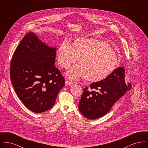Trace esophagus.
Segmentation results:
<instances>
[{
    "mask_svg": "<svg viewBox=\"0 0 148 148\" xmlns=\"http://www.w3.org/2000/svg\"><path fill=\"white\" fill-rule=\"evenodd\" d=\"M73 82H71V80H65V85H71L73 84Z\"/></svg>",
    "mask_w": 148,
    "mask_h": 148,
    "instance_id": "esophagus-1",
    "label": "esophagus"
}]
</instances>
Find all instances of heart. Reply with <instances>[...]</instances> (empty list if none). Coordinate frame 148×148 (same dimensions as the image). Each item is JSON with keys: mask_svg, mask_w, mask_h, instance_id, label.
Returning a JSON list of instances; mask_svg holds the SVG:
<instances>
[{"mask_svg": "<svg viewBox=\"0 0 148 148\" xmlns=\"http://www.w3.org/2000/svg\"><path fill=\"white\" fill-rule=\"evenodd\" d=\"M58 62L68 68L77 58L78 64L70 67L66 75L71 79L84 77L97 82L104 79L116 68L118 57L106 42L95 38H80L73 42L64 40L57 51Z\"/></svg>", "mask_w": 148, "mask_h": 148, "instance_id": "obj_1", "label": "heart"}]
</instances>
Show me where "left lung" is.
Returning a JSON list of instances; mask_svg holds the SVG:
<instances>
[{"mask_svg": "<svg viewBox=\"0 0 148 148\" xmlns=\"http://www.w3.org/2000/svg\"><path fill=\"white\" fill-rule=\"evenodd\" d=\"M125 71L123 67L115 69L105 79L84 88L79 103V110L85 118L96 119L108 113L114 104L130 89V83L125 82Z\"/></svg>", "mask_w": 148, "mask_h": 148, "instance_id": "1", "label": "left lung"}]
</instances>
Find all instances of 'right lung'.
I'll list each match as a JSON object with an SVG mask.
<instances>
[{
	"label": "right lung",
	"mask_w": 148,
	"mask_h": 148,
	"mask_svg": "<svg viewBox=\"0 0 148 148\" xmlns=\"http://www.w3.org/2000/svg\"><path fill=\"white\" fill-rule=\"evenodd\" d=\"M56 49L30 32L23 38L11 60L10 75L14 90L33 112L51 109L65 85L63 77L54 65Z\"/></svg>",
	"instance_id": "1"
}]
</instances>
